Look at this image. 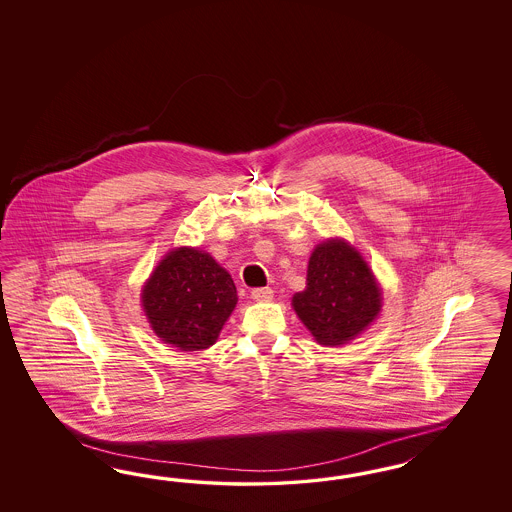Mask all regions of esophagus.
Instances as JSON below:
<instances>
[{
	"label": "esophagus",
	"mask_w": 512,
	"mask_h": 512,
	"mask_svg": "<svg viewBox=\"0 0 512 512\" xmlns=\"http://www.w3.org/2000/svg\"><path fill=\"white\" fill-rule=\"evenodd\" d=\"M272 296H274V291L270 287H259V289L251 291V298L255 302H268Z\"/></svg>",
	"instance_id": "34e87169"
}]
</instances>
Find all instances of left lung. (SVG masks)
I'll return each mask as SVG.
<instances>
[{
  "mask_svg": "<svg viewBox=\"0 0 512 512\" xmlns=\"http://www.w3.org/2000/svg\"><path fill=\"white\" fill-rule=\"evenodd\" d=\"M293 306L321 345H341L377 317L381 291L357 249L328 240L313 249L308 285L293 296Z\"/></svg>",
  "mask_w": 512,
  "mask_h": 512,
  "instance_id": "1",
  "label": "left lung"
}]
</instances>
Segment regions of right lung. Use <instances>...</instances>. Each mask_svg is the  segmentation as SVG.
Masks as SVG:
<instances>
[{
  "label": "right lung",
  "mask_w": 512,
  "mask_h": 512,
  "mask_svg": "<svg viewBox=\"0 0 512 512\" xmlns=\"http://www.w3.org/2000/svg\"><path fill=\"white\" fill-rule=\"evenodd\" d=\"M236 300L229 272L193 248L171 251L142 289V306L155 334L182 351L214 345Z\"/></svg>",
  "instance_id": "add662e5"
}]
</instances>
